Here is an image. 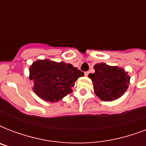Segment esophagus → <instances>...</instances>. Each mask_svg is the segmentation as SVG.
<instances>
[{"label": "esophagus", "mask_w": 146, "mask_h": 146, "mask_svg": "<svg viewBox=\"0 0 146 146\" xmlns=\"http://www.w3.org/2000/svg\"><path fill=\"white\" fill-rule=\"evenodd\" d=\"M89 73V72H85V76H88Z\"/></svg>", "instance_id": "1"}]
</instances>
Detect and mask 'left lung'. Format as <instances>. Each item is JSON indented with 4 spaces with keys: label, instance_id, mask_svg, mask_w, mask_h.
I'll return each mask as SVG.
<instances>
[{
    "label": "left lung",
    "instance_id": "left-lung-1",
    "mask_svg": "<svg viewBox=\"0 0 146 146\" xmlns=\"http://www.w3.org/2000/svg\"><path fill=\"white\" fill-rule=\"evenodd\" d=\"M94 69L95 73L89 74V77L92 81L95 93L102 101L118 99L127 90L130 76L123 68L100 63Z\"/></svg>",
    "mask_w": 146,
    "mask_h": 146
}]
</instances>
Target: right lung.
Returning <instances> with one entry per match:
<instances>
[{
	"instance_id": "obj_1",
	"label": "right lung",
	"mask_w": 146,
	"mask_h": 146,
	"mask_svg": "<svg viewBox=\"0 0 146 146\" xmlns=\"http://www.w3.org/2000/svg\"><path fill=\"white\" fill-rule=\"evenodd\" d=\"M84 73L64 61L38 60L29 67V79L34 82L33 91L40 98L57 102L73 92L72 87Z\"/></svg>"
}]
</instances>
